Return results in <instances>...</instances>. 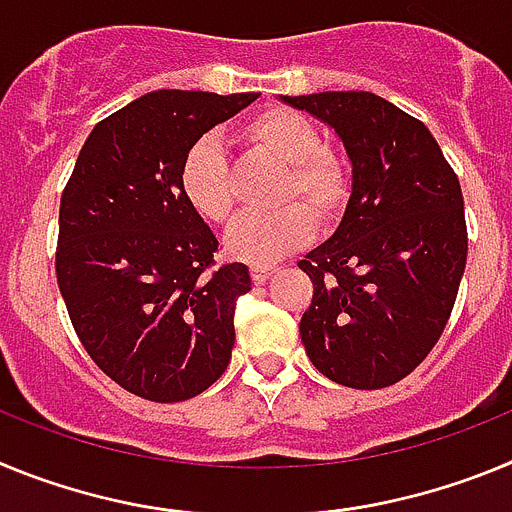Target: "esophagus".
I'll list each match as a JSON object with an SVG mask.
<instances>
[{"instance_id": "obj_1", "label": "esophagus", "mask_w": 512, "mask_h": 512, "mask_svg": "<svg viewBox=\"0 0 512 512\" xmlns=\"http://www.w3.org/2000/svg\"><path fill=\"white\" fill-rule=\"evenodd\" d=\"M271 274H274V269H271V266H251L253 284H264Z\"/></svg>"}]
</instances>
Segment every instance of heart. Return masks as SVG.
<instances>
[{"instance_id": "obj_1", "label": "heart", "mask_w": 512, "mask_h": 512, "mask_svg": "<svg viewBox=\"0 0 512 512\" xmlns=\"http://www.w3.org/2000/svg\"><path fill=\"white\" fill-rule=\"evenodd\" d=\"M238 140L253 153L284 164L277 212H248L230 225L225 251L251 266H266L305 246L318 223H330L346 207L348 179L338 158L323 148L318 128L295 110H266L248 120ZM179 187L194 212L210 223H228L235 207L233 171L223 146L197 140L179 169Z\"/></svg>"}]
</instances>
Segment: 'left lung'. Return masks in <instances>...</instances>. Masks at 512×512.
Wrapping results in <instances>:
<instances>
[{
    "instance_id": "8db88e82",
    "label": "left lung",
    "mask_w": 512,
    "mask_h": 512,
    "mask_svg": "<svg viewBox=\"0 0 512 512\" xmlns=\"http://www.w3.org/2000/svg\"><path fill=\"white\" fill-rule=\"evenodd\" d=\"M336 130L351 161L341 225L300 269L312 302L300 320L320 374L382 390L431 354L467 266L459 179L423 122L372 92L282 97Z\"/></svg>"
}]
</instances>
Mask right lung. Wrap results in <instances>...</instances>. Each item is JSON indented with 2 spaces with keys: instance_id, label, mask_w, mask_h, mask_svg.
<instances>
[{
  "instance_id": "obj_1",
  "label": "right lung",
  "mask_w": 512,
  "mask_h": 512,
  "mask_svg": "<svg viewBox=\"0 0 512 512\" xmlns=\"http://www.w3.org/2000/svg\"><path fill=\"white\" fill-rule=\"evenodd\" d=\"M259 97L161 89L94 125L61 194L56 277L81 346L112 382L182 402L228 369L246 264L212 269L217 238L179 169L217 122Z\"/></svg>"
}]
</instances>
